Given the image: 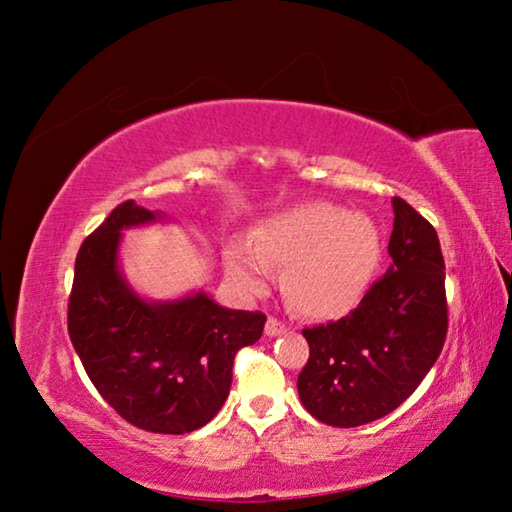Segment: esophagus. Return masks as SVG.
<instances>
[{"instance_id":"34e87169","label":"esophagus","mask_w":512,"mask_h":512,"mask_svg":"<svg viewBox=\"0 0 512 512\" xmlns=\"http://www.w3.org/2000/svg\"><path fill=\"white\" fill-rule=\"evenodd\" d=\"M287 331V326L282 324V322H278L276 317H269L266 319V326H264V333L269 335V338H276V335H282Z\"/></svg>"}]
</instances>
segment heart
Wrapping results in <instances>:
<instances>
[{"label": "heart", "mask_w": 512, "mask_h": 512, "mask_svg": "<svg viewBox=\"0 0 512 512\" xmlns=\"http://www.w3.org/2000/svg\"><path fill=\"white\" fill-rule=\"evenodd\" d=\"M379 230L365 213L308 202L259 220L250 243L227 246V273L250 294L264 292L271 266H282V294L310 319L356 308L379 262Z\"/></svg>", "instance_id": "b5f03b06"}]
</instances>
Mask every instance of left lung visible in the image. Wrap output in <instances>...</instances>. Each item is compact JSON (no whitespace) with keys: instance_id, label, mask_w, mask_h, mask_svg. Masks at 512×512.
I'll list each match as a JSON object with an SVG mask.
<instances>
[{"instance_id":"1","label":"left lung","mask_w":512,"mask_h":512,"mask_svg":"<svg viewBox=\"0 0 512 512\" xmlns=\"http://www.w3.org/2000/svg\"><path fill=\"white\" fill-rule=\"evenodd\" d=\"M391 266L347 317L303 329L310 358L296 388L317 421L356 427L398 409L441 354L446 273L434 227L393 197Z\"/></svg>"}]
</instances>
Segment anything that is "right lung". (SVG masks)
Wrapping results in <instances>:
<instances>
[{"instance_id":"add662e5","label":"right lung","mask_w":512,"mask_h":512,"mask_svg":"<svg viewBox=\"0 0 512 512\" xmlns=\"http://www.w3.org/2000/svg\"><path fill=\"white\" fill-rule=\"evenodd\" d=\"M163 220L128 200L75 257L68 335L91 384L117 414L158 434L207 425L227 400L234 356L262 338L266 315L230 310L204 292L144 301L119 269L121 232Z\"/></svg>"}]
</instances>
